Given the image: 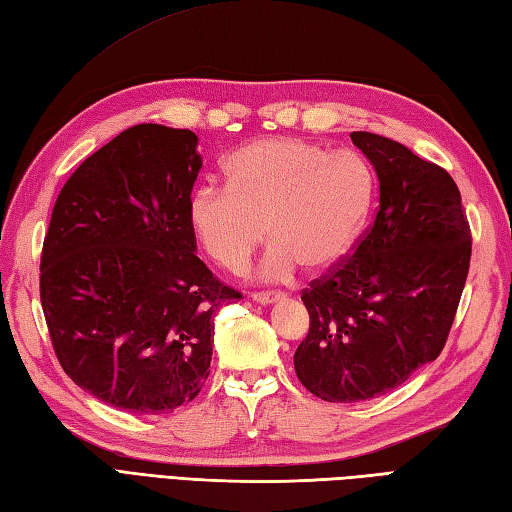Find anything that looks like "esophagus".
Here are the masks:
<instances>
[{
  "instance_id": "esophagus-1",
  "label": "esophagus",
  "mask_w": 512,
  "mask_h": 512,
  "mask_svg": "<svg viewBox=\"0 0 512 512\" xmlns=\"http://www.w3.org/2000/svg\"><path fill=\"white\" fill-rule=\"evenodd\" d=\"M251 299L259 305H270V303L283 299V294L281 292H255V294H251Z\"/></svg>"
}]
</instances>
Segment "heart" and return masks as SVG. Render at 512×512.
<instances>
[{
  "mask_svg": "<svg viewBox=\"0 0 512 512\" xmlns=\"http://www.w3.org/2000/svg\"><path fill=\"white\" fill-rule=\"evenodd\" d=\"M227 187H198L189 222L207 255L231 272L261 242H275L261 277L290 279L296 268L325 272L351 253L371 216L375 176L353 150L327 152L299 137L261 139L224 165Z\"/></svg>",
  "mask_w": 512,
  "mask_h": 512,
  "instance_id": "heart-1",
  "label": "heart"
}]
</instances>
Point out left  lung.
<instances>
[{"label": "left lung", "mask_w": 512, "mask_h": 512, "mask_svg": "<svg viewBox=\"0 0 512 512\" xmlns=\"http://www.w3.org/2000/svg\"><path fill=\"white\" fill-rule=\"evenodd\" d=\"M379 181L371 227L301 301V384L331 403L386 395L441 355L471 261L460 192L443 168L373 133H351Z\"/></svg>", "instance_id": "obj_1"}]
</instances>
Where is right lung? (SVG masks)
Returning a JSON list of instances; mask_svg holds the SVG:
<instances>
[{
	"label": "right lung",
	"mask_w": 512,
	"mask_h": 512,
	"mask_svg": "<svg viewBox=\"0 0 512 512\" xmlns=\"http://www.w3.org/2000/svg\"><path fill=\"white\" fill-rule=\"evenodd\" d=\"M192 130L126 128L82 161L52 211L41 305L63 371L109 406L168 414L209 377L213 316L242 294L196 257Z\"/></svg>",
	"instance_id": "1"
}]
</instances>
